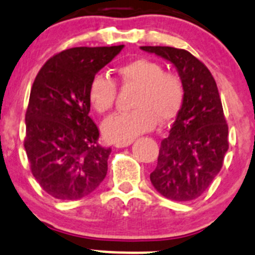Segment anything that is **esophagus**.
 Masks as SVG:
<instances>
[{
    "label": "esophagus",
    "instance_id": "1",
    "mask_svg": "<svg viewBox=\"0 0 255 255\" xmlns=\"http://www.w3.org/2000/svg\"><path fill=\"white\" fill-rule=\"evenodd\" d=\"M133 141H127V142H117L114 146L117 147V148H123V147H128L129 144H132Z\"/></svg>",
    "mask_w": 255,
    "mask_h": 255
}]
</instances>
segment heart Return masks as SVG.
I'll return each instance as SVG.
<instances>
[{"instance_id": "obj_1", "label": "heart", "mask_w": 255, "mask_h": 255, "mask_svg": "<svg viewBox=\"0 0 255 255\" xmlns=\"http://www.w3.org/2000/svg\"><path fill=\"white\" fill-rule=\"evenodd\" d=\"M118 77L126 87L137 88L133 99L135 109L117 113L103 123V133L114 142L132 141L137 135L153 129L175 118L184 101L181 79L149 59H135L118 69ZM117 84L104 74L92 78L88 98L98 113H107L114 106Z\"/></svg>"}]
</instances>
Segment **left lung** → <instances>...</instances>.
Segmentation results:
<instances>
[{"mask_svg":"<svg viewBox=\"0 0 255 255\" xmlns=\"http://www.w3.org/2000/svg\"><path fill=\"white\" fill-rule=\"evenodd\" d=\"M141 49L172 64L184 87L181 108L161 142L157 166L149 178L166 199L195 200L210 186L229 148L218 87L209 69L186 50L170 46Z\"/></svg>","mask_w":255,"mask_h":255,"instance_id":"1","label":"left lung"}]
</instances>
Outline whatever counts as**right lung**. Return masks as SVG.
I'll return each mask as SVG.
<instances>
[{
	"instance_id": "1",
	"label": "right lung",
	"mask_w": 255,
	"mask_h": 255,
	"mask_svg": "<svg viewBox=\"0 0 255 255\" xmlns=\"http://www.w3.org/2000/svg\"><path fill=\"white\" fill-rule=\"evenodd\" d=\"M123 47L64 50L49 59L35 78L23 144L31 172L50 196L82 199L106 177L112 149L98 144L88 89L92 78Z\"/></svg>"
}]
</instances>
